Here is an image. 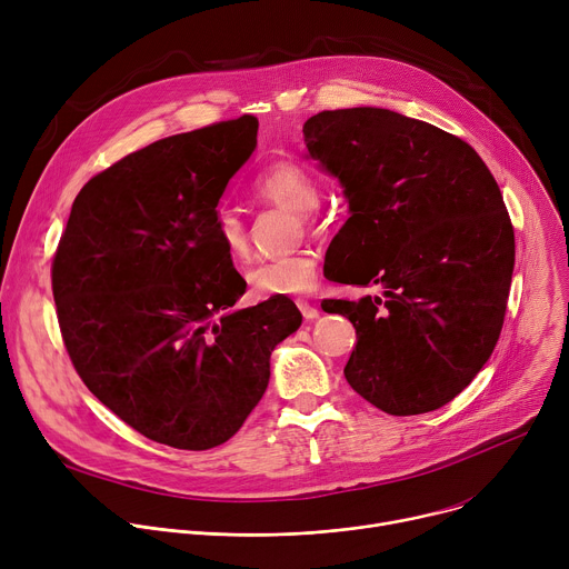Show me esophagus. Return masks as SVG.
Segmentation results:
<instances>
[{
  "mask_svg": "<svg viewBox=\"0 0 569 569\" xmlns=\"http://www.w3.org/2000/svg\"><path fill=\"white\" fill-rule=\"evenodd\" d=\"M296 305H298V309H300V313H302V317L307 319V321H313V319H319V307L317 305H313V302H309L307 298H298L296 300Z\"/></svg>",
  "mask_w": 569,
  "mask_h": 569,
  "instance_id": "1",
  "label": "esophagus"
}]
</instances>
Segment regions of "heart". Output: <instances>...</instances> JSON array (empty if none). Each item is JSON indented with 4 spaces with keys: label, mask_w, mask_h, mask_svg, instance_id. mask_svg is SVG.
<instances>
[{
    "label": "heart",
    "mask_w": 569,
    "mask_h": 569,
    "mask_svg": "<svg viewBox=\"0 0 569 569\" xmlns=\"http://www.w3.org/2000/svg\"><path fill=\"white\" fill-rule=\"evenodd\" d=\"M256 194L271 206L300 214L309 223V212L317 210L321 189L305 167L296 162H276L256 180ZM214 234L232 262H243L250 252L246 226L239 212L221 206L214 214ZM319 278L317 256L311 250H296L291 256L264 260L246 273L252 298L298 296L313 289Z\"/></svg>",
    "instance_id": "b5f03b06"
}]
</instances>
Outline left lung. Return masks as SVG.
<instances>
[{
    "mask_svg": "<svg viewBox=\"0 0 569 569\" xmlns=\"http://www.w3.org/2000/svg\"><path fill=\"white\" fill-rule=\"evenodd\" d=\"M302 136L350 212L330 280L380 289L326 300L357 330L348 385L391 416L440 409L483 368L507 313L516 237L492 173L463 140L387 108L323 110Z\"/></svg>",
    "mask_w": 569,
    "mask_h": 569,
    "instance_id": "8db88e82",
    "label": "left lung"
}]
</instances>
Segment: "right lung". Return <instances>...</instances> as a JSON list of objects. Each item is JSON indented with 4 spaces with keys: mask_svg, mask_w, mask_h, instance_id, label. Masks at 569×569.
<instances>
[{
    "mask_svg": "<svg viewBox=\"0 0 569 569\" xmlns=\"http://www.w3.org/2000/svg\"><path fill=\"white\" fill-rule=\"evenodd\" d=\"M243 114L158 140L83 184L51 264L58 326L83 385L156 443L210 450L262 400L273 348L302 317L246 280L214 234L230 178L258 147Z\"/></svg>",
    "mask_w": 569,
    "mask_h": 569,
    "instance_id": "1",
    "label": "right lung"
}]
</instances>
